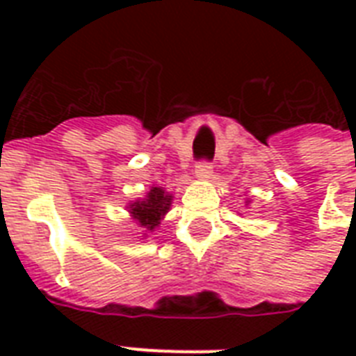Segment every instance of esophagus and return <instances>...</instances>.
I'll return each mask as SVG.
<instances>
[{
    "label": "esophagus",
    "instance_id": "34e87169",
    "mask_svg": "<svg viewBox=\"0 0 356 356\" xmlns=\"http://www.w3.org/2000/svg\"><path fill=\"white\" fill-rule=\"evenodd\" d=\"M195 175L200 179H203V181H205V179H211L212 166L209 162H200V164L195 166Z\"/></svg>",
    "mask_w": 356,
    "mask_h": 356
}]
</instances>
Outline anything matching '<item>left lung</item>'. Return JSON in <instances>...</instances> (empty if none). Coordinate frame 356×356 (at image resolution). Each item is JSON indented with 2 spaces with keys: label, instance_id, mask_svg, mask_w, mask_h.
I'll list each match as a JSON object with an SVG mask.
<instances>
[{
  "label": "left lung",
  "instance_id": "8db88e82",
  "mask_svg": "<svg viewBox=\"0 0 356 356\" xmlns=\"http://www.w3.org/2000/svg\"><path fill=\"white\" fill-rule=\"evenodd\" d=\"M245 205H249V200H245Z\"/></svg>",
  "mask_w": 356,
  "mask_h": 356
}]
</instances>
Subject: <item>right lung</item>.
Wrapping results in <instances>:
<instances>
[{
  "instance_id": "right-lung-1",
  "label": "right lung",
  "mask_w": 356,
  "mask_h": 356,
  "mask_svg": "<svg viewBox=\"0 0 356 356\" xmlns=\"http://www.w3.org/2000/svg\"><path fill=\"white\" fill-rule=\"evenodd\" d=\"M172 201L173 194L166 192L162 186L153 184L142 200L129 203V216L142 229V236H147V233H153L161 225V220L172 209Z\"/></svg>"
}]
</instances>
